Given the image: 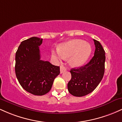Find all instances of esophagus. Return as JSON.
<instances>
[{"instance_id": "1", "label": "esophagus", "mask_w": 122, "mask_h": 122, "mask_svg": "<svg viewBox=\"0 0 122 122\" xmlns=\"http://www.w3.org/2000/svg\"><path fill=\"white\" fill-rule=\"evenodd\" d=\"M60 71H61V73H63V72H65L66 71V68L65 67L61 66V68H60Z\"/></svg>"}]
</instances>
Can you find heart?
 Masks as SVG:
<instances>
[{
    "instance_id": "b5f03b06",
    "label": "heart",
    "mask_w": 122,
    "mask_h": 122,
    "mask_svg": "<svg viewBox=\"0 0 122 122\" xmlns=\"http://www.w3.org/2000/svg\"><path fill=\"white\" fill-rule=\"evenodd\" d=\"M92 49L89 44L81 40H72L62 43L56 51H52V56L57 61L65 58H69L70 65L78 67L84 65L91 54Z\"/></svg>"
}]
</instances>
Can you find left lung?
I'll list each match as a JSON object with an SVG mask.
<instances>
[{
    "instance_id": "left-lung-1",
    "label": "left lung",
    "mask_w": 122,
    "mask_h": 122,
    "mask_svg": "<svg viewBox=\"0 0 122 122\" xmlns=\"http://www.w3.org/2000/svg\"><path fill=\"white\" fill-rule=\"evenodd\" d=\"M94 56L88 63L70 70L71 79L67 84L68 91L74 96L82 97L96 88L103 78L105 70V51L100 43L93 39Z\"/></svg>"
}]
</instances>
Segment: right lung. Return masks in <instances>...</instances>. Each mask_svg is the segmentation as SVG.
I'll return each instance as SVG.
<instances>
[{
    "label": "right lung",
    "mask_w": 122,
    "mask_h": 122,
    "mask_svg": "<svg viewBox=\"0 0 122 122\" xmlns=\"http://www.w3.org/2000/svg\"><path fill=\"white\" fill-rule=\"evenodd\" d=\"M43 39L36 37L20 43L15 54V71L21 86L30 93L44 95L49 92L60 67L40 59L39 46Z\"/></svg>",
    "instance_id": "1"
}]
</instances>
